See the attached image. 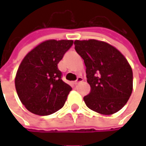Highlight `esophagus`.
<instances>
[{
	"instance_id": "34e87169",
	"label": "esophagus",
	"mask_w": 146,
	"mask_h": 146,
	"mask_svg": "<svg viewBox=\"0 0 146 146\" xmlns=\"http://www.w3.org/2000/svg\"><path fill=\"white\" fill-rule=\"evenodd\" d=\"M83 81V77H81V76H78L77 77V79H76V81H74V84H80V82H82Z\"/></svg>"
}]
</instances>
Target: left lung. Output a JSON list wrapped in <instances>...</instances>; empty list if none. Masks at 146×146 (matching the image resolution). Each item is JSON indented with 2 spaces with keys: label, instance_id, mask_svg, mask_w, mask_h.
Instances as JSON below:
<instances>
[{
  "label": "left lung",
  "instance_id": "1",
  "mask_svg": "<svg viewBox=\"0 0 146 146\" xmlns=\"http://www.w3.org/2000/svg\"><path fill=\"white\" fill-rule=\"evenodd\" d=\"M75 50L86 66L91 92L84 98L90 110L111 115L122 109L133 90V72L120 51L106 42L95 39L76 40Z\"/></svg>",
  "mask_w": 146,
  "mask_h": 146
}]
</instances>
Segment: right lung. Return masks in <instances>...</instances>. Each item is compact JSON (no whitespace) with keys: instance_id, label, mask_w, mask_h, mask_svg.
Wrapping results in <instances>:
<instances>
[{"instance_id":"1","label":"right lung","mask_w":146,"mask_h":146,"mask_svg":"<svg viewBox=\"0 0 146 146\" xmlns=\"http://www.w3.org/2000/svg\"><path fill=\"white\" fill-rule=\"evenodd\" d=\"M72 40H48L29 51L15 78L18 96L32 113L47 116L60 110L72 88L61 78L58 64L73 45Z\"/></svg>"}]
</instances>
